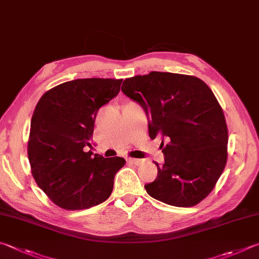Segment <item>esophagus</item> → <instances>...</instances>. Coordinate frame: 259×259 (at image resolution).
Listing matches in <instances>:
<instances>
[{"instance_id":"obj_1","label":"esophagus","mask_w":259,"mask_h":259,"mask_svg":"<svg viewBox=\"0 0 259 259\" xmlns=\"http://www.w3.org/2000/svg\"><path fill=\"white\" fill-rule=\"evenodd\" d=\"M127 161L131 162V164L138 166V165L141 164V162L143 161V159H135V158H128V159H127Z\"/></svg>"}]
</instances>
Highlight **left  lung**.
<instances>
[{
  "instance_id": "1",
  "label": "left lung",
  "mask_w": 259,
  "mask_h": 259,
  "mask_svg": "<svg viewBox=\"0 0 259 259\" xmlns=\"http://www.w3.org/2000/svg\"><path fill=\"white\" fill-rule=\"evenodd\" d=\"M121 91L144 109L149 137L164 147V165L155 162L157 178L144 185L148 194L170 206H196L228 159V126L212 91L194 76L160 71L126 78Z\"/></svg>"
}]
</instances>
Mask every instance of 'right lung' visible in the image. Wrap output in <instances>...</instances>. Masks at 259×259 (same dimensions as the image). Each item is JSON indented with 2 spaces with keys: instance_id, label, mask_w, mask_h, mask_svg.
<instances>
[{
  "instance_id": "1",
  "label": "right lung",
  "mask_w": 259,
  "mask_h": 259,
  "mask_svg": "<svg viewBox=\"0 0 259 259\" xmlns=\"http://www.w3.org/2000/svg\"><path fill=\"white\" fill-rule=\"evenodd\" d=\"M122 79L83 78L45 92L31 117L28 159L38 187L57 206L88 209L106 201L121 157L103 158L91 147L98 110L119 93Z\"/></svg>"
}]
</instances>
